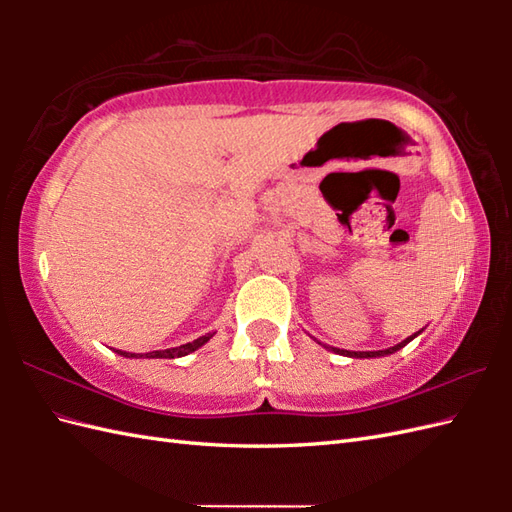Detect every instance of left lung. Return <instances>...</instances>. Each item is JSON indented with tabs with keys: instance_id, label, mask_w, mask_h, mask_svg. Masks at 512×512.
<instances>
[{
	"instance_id": "obj_1",
	"label": "left lung",
	"mask_w": 512,
	"mask_h": 512,
	"mask_svg": "<svg viewBox=\"0 0 512 512\" xmlns=\"http://www.w3.org/2000/svg\"><path fill=\"white\" fill-rule=\"evenodd\" d=\"M413 336H416V334H413ZM413 336H411V339H413ZM411 339L402 341V343H398V345H394V347H389V350H378V352H347V350H334V347H332V350H334V352H341V354H347V356H361V358H365V356H385V354H391V352L400 350V347H405Z\"/></svg>"
}]
</instances>
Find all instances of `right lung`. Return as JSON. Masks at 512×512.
Wrapping results in <instances>:
<instances>
[{
  "label": "right lung",
  "instance_id": "1",
  "mask_svg": "<svg viewBox=\"0 0 512 512\" xmlns=\"http://www.w3.org/2000/svg\"><path fill=\"white\" fill-rule=\"evenodd\" d=\"M211 336H213V334H206V336H200V339H195V341H191V343H187V345L171 347V350L149 352V354H145V356H149V358H176V356H184V354L198 350V347H202L206 341L211 339ZM121 354H123V356H134V354H129V352H121Z\"/></svg>",
  "mask_w": 512,
  "mask_h": 512
}]
</instances>
